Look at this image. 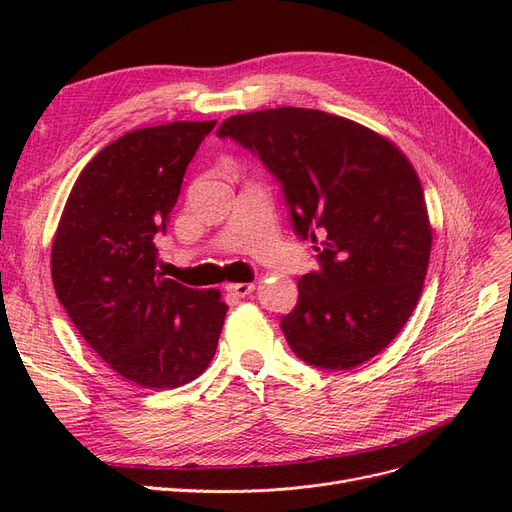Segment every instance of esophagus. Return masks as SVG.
Wrapping results in <instances>:
<instances>
[{"label": "esophagus", "instance_id": "34e87169", "mask_svg": "<svg viewBox=\"0 0 512 512\" xmlns=\"http://www.w3.org/2000/svg\"><path fill=\"white\" fill-rule=\"evenodd\" d=\"M256 286L254 284H228L226 290L232 294V297H247Z\"/></svg>", "mask_w": 512, "mask_h": 512}]
</instances>
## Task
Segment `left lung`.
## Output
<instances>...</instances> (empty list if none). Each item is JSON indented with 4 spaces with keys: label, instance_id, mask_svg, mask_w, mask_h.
I'll use <instances>...</instances> for the list:
<instances>
[{
    "label": "left lung",
    "instance_id": "obj_1",
    "mask_svg": "<svg viewBox=\"0 0 512 512\" xmlns=\"http://www.w3.org/2000/svg\"><path fill=\"white\" fill-rule=\"evenodd\" d=\"M218 136L254 151L282 183L292 224L322 269L282 318L309 365L352 369L389 346L421 297L431 222L421 181L389 138L352 119L280 106L228 117Z\"/></svg>",
    "mask_w": 512,
    "mask_h": 512
}]
</instances>
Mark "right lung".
Here are the masks:
<instances>
[{
  "mask_svg": "<svg viewBox=\"0 0 512 512\" xmlns=\"http://www.w3.org/2000/svg\"><path fill=\"white\" fill-rule=\"evenodd\" d=\"M218 121L123 134L81 170L61 213L51 275L59 303L104 363L145 389H177L209 367L228 305L156 271L185 168Z\"/></svg>",
  "mask_w": 512,
  "mask_h": 512,
  "instance_id": "right-lung-1",
  "label": "right lung"
}]
</instances>
